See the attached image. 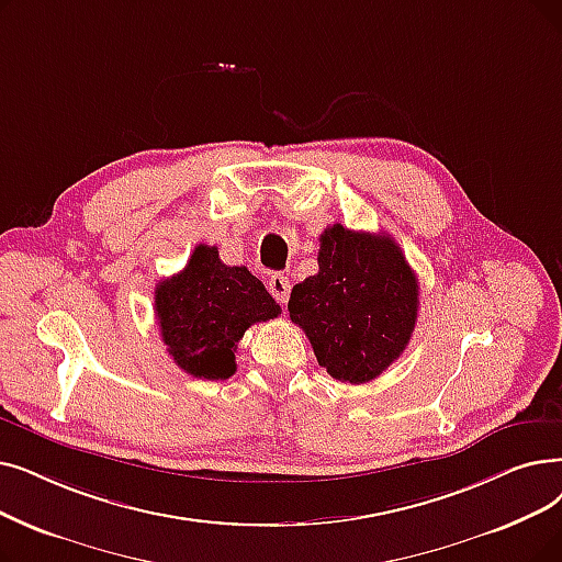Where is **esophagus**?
<instances>
[{"instance_id":"obj_1","label":"esophagus","mask_w":562,"mask_h":562,"mask_svg":"<svg viewBox=\"0 0 562 562\" xmlns=\"http://www.w3.org/2000/svg\"><path fill=\"white\" fill-rule=\"evenodd\" d=\"M268 291H271L273 299L284 305L289 301V291H291V282L289 278L284 276H271V280H268Z\"/></svg>"}]
</instances>
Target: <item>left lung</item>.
<instances>
[{"instance_id": "1", "label": "left lung", "mask_w": 562, "mask_h": 562, "mask_svg": "<svg viewBox=\"0 0 562 562\" xmlns=\"http://www.w3.org/2000/svg\"><path fill=\"white\" fill-rule=\"evenodd\" d=\"M319 246V273L291 289L289 316L333 379L368 383L408 345L418 319V278L390 234L333 225Z\"/></svg>"}]
</instances>
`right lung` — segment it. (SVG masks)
Returning a JSON list of instances; mask_svg holds the SVG:
<instances>
[{
    "mask_svg": "<svg viewBox=\"0 0 562 562\" xmlns=\"http://www.w3.org/2000/svg\"><path fill=\"white\" fill-rule=\"evenodd\" d=\"M280 305L246 266H227L215 246H198L181 273L158 282L156 316L167 353L206 381L236 372V345L252 324L276 319Z\"/></svg>",
    "mask_w": 562,
    "mask_h": 562,
    "instance_id": "obj_1",
    "label": "right lung"
}]
</instances>
